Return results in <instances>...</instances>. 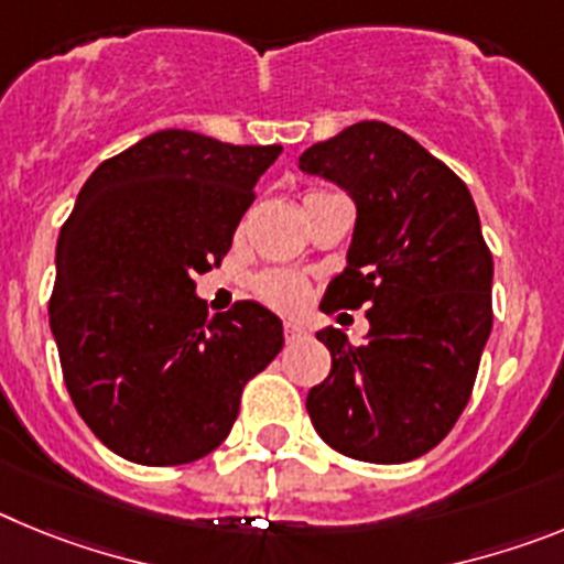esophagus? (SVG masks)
<instances>
[{
  "mask_svg": "<svg viewBox=\"0 0 564 564\" xmlns=\"http://www.w3.org/2000/svg\"><path fill=\"white\" fill-rule=\"evenodd\" d=\"M307 336V327L302 322H285V338L288 341H299Z\"/></svg>",
  "mask_w": 564,
  "mask_h": 564,
  "instance_id": "esophagus-1",
  "label": "esophagus"
}]
</instances>
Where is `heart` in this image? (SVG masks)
<instances>
[{"instance_id": "heart-1", "label": "heart", "mask_w": 564, "mask_h": 564, "mask_svg": "<svg viewBox=\"0 0 564 564\" xmlns=\"http://www.w3.org/2000/svg\"><path fill=\"white\" fill-rule=\"evenodd\" d=\"M257 291L268 305L279 307V311H296L307 299V285L293 273H268L259 279Z\"/></svg>"}]
</instances>
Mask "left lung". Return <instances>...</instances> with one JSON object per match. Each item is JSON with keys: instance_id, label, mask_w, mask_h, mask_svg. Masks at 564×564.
<instances>
[{"instance_id": "left-lung-1", "label": "left lung", "mask_w": 564, "mask_h": 564, "mask_svg": "<svg viewBox=\"0 0 564 564\" xmlns=\"http://www.w3.org/2000/svg\"><path fill=\"white\" fill-rule=\"evenodd\" d=\"M299 169L356 203L347 268L322 311L367 305L370 322L364 344L316 333L333 370L307 392L313 430L356 460H415L466 410L491 333L495 262L475 200L446 163L381 121L313 143Z\"/></svg>"}]
</instances>
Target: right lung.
Instances as JSON below:
<instances>
[{
	"label": "right lung",
	"instance_id": "add662e5",
	"mask_svg": "<svg viewBox=\"0 0 564 564\" xmlns=\"http://www.w3.org/2000/svg\"><path fill=\"white\" fill-rule=\"evenodd\" d=\"M279 152L163 129L78 192L58 234L50 330L78 415L115 455L206 457L231 432L242 387L282 350L276 313L237 302L208 318L194 285L220 265Z\"/></svg>",
	"mask_w": 564,
	"mask_h": 564
}]
</instances>
